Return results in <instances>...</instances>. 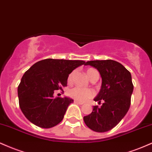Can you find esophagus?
Instances as JSON below:
<instances>
[{
    "label": "esophagus",
    "mask_w": 152,
    "mask_h": 152,
    "mask_svg": "<svg viewBox=\"0 0 152 152\" xmlns=\"http://www.w3.org/2000/svg\"><path fill=\"white\" fill-rule=\"evenodd\" d=\"M74 102H75V103H76V104H80V105L83 104V102H81L77 101V100H75V101H74Z\"/></svg>",
    "instance_id": "esophagus-1"
}]
</instances>
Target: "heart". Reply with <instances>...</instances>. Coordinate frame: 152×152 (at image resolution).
<instances>
[{
  "mask_svg": "<svg viewBox=\"0 0 152 152\" xmlns=\"http://www.w3.org/2000/svg\"><path fill=\"white\" fill-rule=\"evenodd\" d=\"M86 72L87 76L90 79L92 80L95 77H99V72L96 69L94 68H87L86 69ZM75 72L73 71L69 73L68 77H67V83L69 85L72 84L73 76H74ZM68 94L70 97L73 98L75 100L80 102H86L88 99H91L94 96V92L92 89H84L81 87H75V88L71 89L68 92Z\"/></svg>",
  "mask_w": 152,
  "mask_h": 152,
  "instance_id": "heart-1",
  "label": "heart"
}]
</instances>
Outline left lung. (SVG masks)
Wrapping results in <instances>:
<instances>
[{"label":"left lung","instance_id":"left-lung-1","mask_svg":"<svg viewBox=\"0 0 152 152\" xmlns=\"http://www.w3.org/2000/svg\"><path fill=\"white\" fill-rule=\"evenodd\" d=\"M85 65L95 67L100 74L102 87L94 100L103 103L101 107L93 106L91 114L84 117V122L93 131L105 132L113 129L129 110L134 89L131 73L112 60H92Z\"/></svg>","mask_w":152,"mask_h":152}]
</instances>
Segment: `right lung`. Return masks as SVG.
Instances as JSON below:
<instances>
[{
  "instance_id": "obj_1",
  "label": "right lung",
  "mask_w": 152,
  "mask_h": 152,
  "mask_svg": "<svg viewBox=\"0 0 152 152\" xmlns=\"http://www.w3.org/2000/svg\"><path fill=\"white\" fill-rule=\"evenodd\" d=\"M85 63L83 60L48 58L37 62L25 72L18 95L20 108L30 122L48 129L61 122L73 99L54 98V91L67 86L69 73Z\"/></svg>"
}]
</instances>
